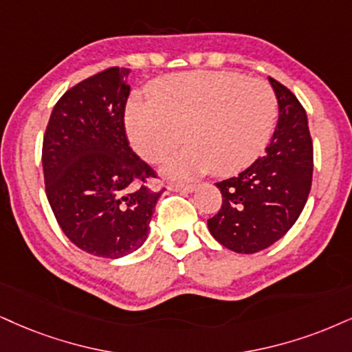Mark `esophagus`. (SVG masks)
<instances>
[{"label": "esophagus", "mask_w": 352, "mask_h": 352, "mask_svg": "<svg viewBox=\"0 0 352 352\" xmlns=\"http://www.w3.org/2000/svg\"><path fill=\"white\" fill-rule=\"evenodd\" d=\"M169 190H175V192H192L196 189V186L192 184H176V186H168Z\"/></svg>", "instance_id": "obj_1"}]
</instances>
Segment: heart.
<instances>
[{"instance_id": "heart-1", "label": "heart", "mask_w": 352, "mask_h": 352, "mask_svg": "<svg viewBox=\"0 0 352 352\" xmlns=\"http://www.w3.org/2000/svg\"><path fill=\"white\" fill-rule=\"evenodd\" d=\"M151 101L133 99L127 132L133 150L163 163L184 143L189 148L164 168L176 179L210 171L236 175L261 155L274 129L277 98L263 80L233 72H190L162 78Z\"/></svg>"}]
</instances>
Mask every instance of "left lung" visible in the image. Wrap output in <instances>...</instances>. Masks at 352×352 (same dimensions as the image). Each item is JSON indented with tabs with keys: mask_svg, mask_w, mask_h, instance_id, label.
Returning <instances> with one entry per match:
<instances>
[{
	"mask_svg": "<svg viewBox=\"0 0 352 352\" xmlns=\"http://www.w3.org/2000/svg\"><path fill=\"white\" fill-rule=\"evenodd\" d=\"M279 119L266 153L240 175L217 183L222 207L207 220L220 245L235 253H258L297 222L309 199L314 145L307 112L290 89L269 78Z\"/></svg>",
	"mask_w": 352,
	"mask_h": 352,
	"instance_id": "left-lung-1",
	"label": "left lung"
}]
</instances>
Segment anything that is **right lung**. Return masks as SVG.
Masks as SVG:
<instances>
[{
    "label": "right lung",
    "mask_w": 352,
    "mask_h": 352,
    "mask_svg": "<svg viewBox=\"0 0 352 352\" xmlns=\"http://www.w3.org/2000/svg\"><path fill=\"white\" fill-rule=\"evenodd\" d=\"M129 73L112 67L68 89L42 145L45 192L60 228L80 250L111 259L140 248L162 196L146 186L156 173L125 133Z\"/></svg>",
    "instance_id": "right-lung-1"
}]
</instances>
